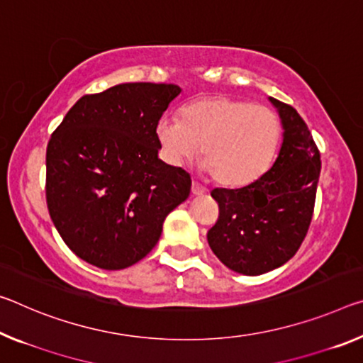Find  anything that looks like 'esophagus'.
<instances>
[{
    "label": "esophagus",
    "mask_w": 363,
    "mask_h": 363,
    "mask_svg": "<svg viewBox=\"0 0 363 363\" xmlns=\"http://www.w3.org/2000/svg\"><path fill=\"white\" fill-rule=\"evenodd\" d=\"M205 191L206 189L202 186V184H199V182H192V194L194 195H202V194H205Z\"/></svg>",
    "instance_id": "obj_1"
}]
</instances>
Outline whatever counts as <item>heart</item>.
<instances>
[{
    "label": "heart",
    "instance_id": "b5f03b06",
    "mask_svg": "<svg viewBox=\"0 0 363 363\" xmlns=\"http://www.w3.org/2000/svg\"><path fill=\"white\" fill-rule=\"evenodd\" d=\"M161 157L182 164L199 152L202 169L228 187L257 181L272 166L281 139V123L272 109L254 103L210 96L189 103L181 119L163 116L155 125Z\"/></svg>",
    "mask_w": 363,
    "mask_h": 363
}]
</instances>
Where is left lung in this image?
<instances>
[{"instance_id": "1", "label": "left lung", "mask_w": 363, "mask_h": 363, "mask_svg": "<svg viewBox=\"0 0 363 363\" xmlns=\"http://www.w3.org/2000/svg\"><path fill=\"white\" fill-rule=\"evenodd\" d=\"M283 128L278 158L240 189H213L220 218L206 239L229 269L258 276L283 267L301 247L313 215L321 161L312 134L294 108L269 96Z\"/></svg>"}]
</instances>
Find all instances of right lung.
Wrapping results in <instances>:
<instances>
[{"label":"right lung","instance_id":"obj_1","mask_svg":"<svg viewBox=\"0 0 363 363\" xmlns=\"http://www.w3.org/2000/svg\"><path fill=\"white\" fill-rule=\"evenodd\" d=\"M182 89L119 84L69 109L47 148V203L79 258L124 269L157 245L164 218L186 202L191 176L158 158L155 125Z\"/></svg>","mask_w":363,"mask_h":363}]
</instances>
